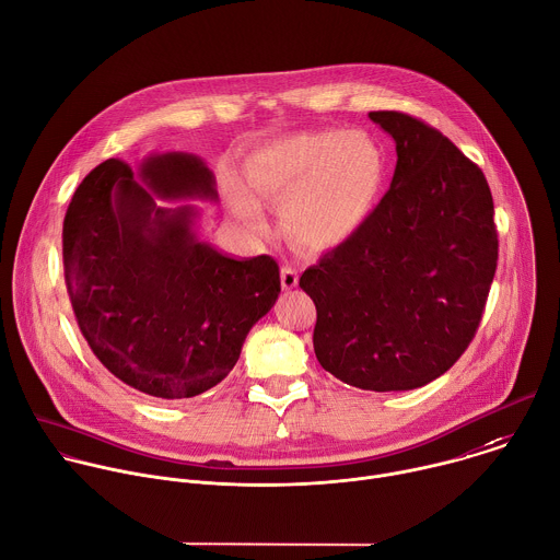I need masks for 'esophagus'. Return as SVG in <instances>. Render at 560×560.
Instances as JSON below:
<instances>
[{"mask_svg": "<svg viewBox=\"0 0 560 560\" xmlns=\"http://www.w3.org/2000/svg\"><path fill=\"white\" fill-rule=\"evenodd\" d=\"M296 283H299L296 270L292 266H283L281 268V285H283V290H294Z\"/></svg>", "mask_w": 560, "mask_h": 560, "instance_id": "esophagus-1", "label": "esophagus"}]
</instances>
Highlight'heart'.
<instances>
[{
  "instance_id": "obj_1",
  "label": "heart",
  "mask_w": 560,
  "mask_h": 560,
  "mask_svg": "<svg viewBox=\"0 0 560 560\" xmlns=\"http://www.w3.org/2000/svg\"><path fill=\"white\" fill-rule=\"evenodd\" d=\"M383 158L360 133L305 131L275 138L255 149L242 179H229L237 218L255 233L268 224L259 200L279 209L283 235L299 248L329 250L364 224L383 184Z\"/></svg>"
}]
</instances>
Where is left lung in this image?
I'll return each instance as SVG.
<instances>
[{
  "label": "left lung",
  "instance_id": "1",
  "mask_svg": "<svg viewBox=\"0 0 560 560\" xmlns=\"http://www.w3.org/2000/svg\"><path fill=\"white\" fill-rule=\"evenodd\" d=\"M396 142L387 196L299 285L316 305L314 353L364 392H411L472 340L497 270L494 207L481 168L400 112H369Z\"/></svg>",
  "mask_w": 560,
  "mask_h": 560
}]
</instances>
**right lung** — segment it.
Listing matches in <instances>:
<instances>
[{
  "mask_svg": "<svg viewBox=\"0 0 560 560\" xmlns=\"http://www.w3.org/2000/svg\"><path fill=\"white\" fill-rule=\"evenodd\" d=\"M215 173L186 151L138 168L109 158L79 184L63 222L66 283L94 355L131 389L196 398L222 383L279 299L272 257L237 259L198 237Z\"/></svg>",
  "mask_w": 560,
  "mask_h": 560,
  "instance_id": "add662e5",
  "label": "right lung"
}]
</instances>
